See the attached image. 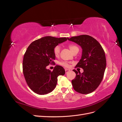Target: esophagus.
<instances>
[{"instance_id": "esophagus-1", "label": "esophagus", "mask_w": 122, "mask_h": 122, "mask_svg": "<svg viewBox=\"0 0 122 122\" xmlns=\"http://www.w3.org/2000/svg\"><path fill=\"white\" fill-rule=\"evenodd\" d=\"M70 70L69 69H65V72H66V73H68L69 72H70Z\"/></svg>"}]
</instances>
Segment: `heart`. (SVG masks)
Segmentation results:
<instances>
[{
  "label": "heart",
  "instance_id": "heart-1",
  "mask_svg": "<svg viewBox=\"0 0 122 122\" xmlns=\"http://www.w3.org/2000/svg\"><path fill=\"white\" fill-rule=\"evenodd\" d=\"M69 48L71 50V51L73 52V51L75 49L78 48L76 46L74 45H69ZM60 50H61V47L60 46H56V47H54V50H53V52H54V54L55 55V56H57L60 54ZM60 65H61V66H63L65 67H69V64L67 63V62H65V61H62L60 63Z\"/></svg>",
  "mask_w": 122,
  "mask_h": 122
}]
</instances>
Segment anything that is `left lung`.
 Wrapping results in <instances>:
<instances>
[{
  "instance_id": "1",
  "label": "left lung",
  "mask_w": 122,
  "mask_h": 122,
  "mask_svg": "<svg viewBox=\"0 0 122 122\" xmlns=\"http://www.w3.org/2000/svg\"><path fill=\"white\" fill-rule=\"evenodd\" d=\"M82 49L81 58L75 67L81 68L83 72L76 70V77L72 80L73 88L78 93L87 94L94 92L101 83L106 66L104 51L97 41L88 35H80L68 38Z\"/></svg>"
}]
</instances>
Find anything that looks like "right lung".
<instances>
[{"label":"right lung","instance_id":"right-lung-1","mask_svg":"<svg viewBox=\"0 0 122 122\" xmlns=\"http://www.w3.org/2000/svg\"><path fill=\"white\" fill-rule=\"evenodd\" d=\"M68 39L46 36L35 41L28 47L23 57V72L27 85L35 93L39 95L50 93L56 86L57 77L65 74L61 66H56L53 71L46 67L54 63V47Z\"/></svg>","mask_w":122,"mask_h":122}]
</instances>
